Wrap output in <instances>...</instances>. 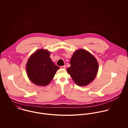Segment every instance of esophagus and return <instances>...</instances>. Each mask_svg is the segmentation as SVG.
Segmentation results:
<instances>
[{
	"label": "esophagus",
	"instance_id": "34e87169",
	"mask_svg": "<svg viewBox=\"0 0 128 128\" xmlns=\"http://www.w3.org/2000/svg\"><path fill=\"white\" fill-rule=\"evenodd\" d=\"M60 68H62V69H64V70L66 69V66H60Z\"/></svg>",
	"mask_w": 128,
	"mask_h": 128
}]
</instances>
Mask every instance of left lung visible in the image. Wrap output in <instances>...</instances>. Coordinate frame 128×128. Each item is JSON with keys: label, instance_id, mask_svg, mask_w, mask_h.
<instances>
[{"label": "left lung", "instance_id": "obj_1", "mask_svg": "<svg viewBox=\"0 0 128 128\" xmlns=\"http://www.w3.org/2000/svg\"><path fill=\"white\" fill-rule=\"evenodd\" d=\"M70 67L67 72L78 86H86L96 77L98 64L93 55L84 49H79L73 54L70 61Z\"/></svg>", "mask_w": 128, "mask_h": 128}]
</instances>
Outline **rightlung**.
Segmentation results:
<instances>
[{
	"instance_id": "obj_1",
	"label": "right lung",
	"mask_w": 128,
	"mask_h": 128,
	"mask_svg": "<svg viewBox=\"0 0 128 128\" xmlns=\"http://www.w3.org/2000/svg\"><path fill=\"white\" fill-rule=\"evenodd\" d=\"M50 53L47 50L39 49L31 55L26 65L30 80L38 86L48 85L60 69L50 58Z\"/></svg>"
}]
</instances>
